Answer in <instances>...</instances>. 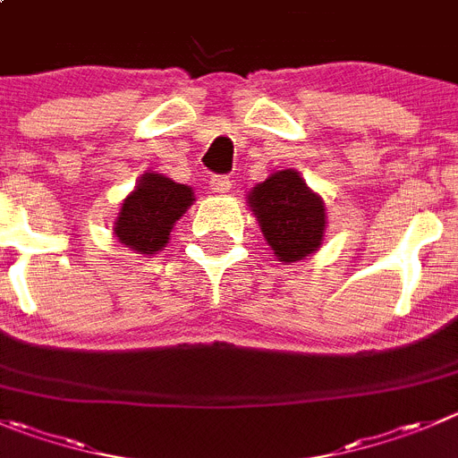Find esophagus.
Listing matches in <instances>:
<instances>
[{
    "label": "esophagus",
    "instance_id": "esophagus-1",
    "mask_svg": "<svg viewBox=\"0 0 458 458\" xmlns=\"http://www.w3.org/2000/svg\"><path fill=\"white\" fill-rule=\"evenodd\" d=\"M230 187H233V181L225 176H215L209 178V190L215 191V194H228Z\"/></svg>",
    "mask_w": 458,
    "mask_h": 458
}]
</instances>
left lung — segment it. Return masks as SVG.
Instances as JSON below:
<instances>
[{
  "label": "left lung",
  "mask_w": 458,
  "mask_h": 458,
  "mask_svg": "<svg viewBox=\"0 0 458 458\" xmlns=\"http://www.w3.org/2000/svg\"><path fill=\"white\" fill-rule=\"evenodd\" d=\"M246 203L277 262H301L320 249L327 225L326 200L307 185L301 171H273L246 194Z\"/></svg>",
  "instance_id": "obj_1"
}]
</instances>
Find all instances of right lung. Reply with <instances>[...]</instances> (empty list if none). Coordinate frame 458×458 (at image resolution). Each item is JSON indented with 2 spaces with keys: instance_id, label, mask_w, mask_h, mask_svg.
Segmentation results:
<instances>
[{
  "instance_id": "right-lung-1",
  "label": "right lung",
  "mask_w": 458,
  "mask_h": 458,
  "mask_svg": "<svg viewBox=\"0 0 458 458\" xmlns=\"http://www.w3.org/2000/svg\"><path fill=\"white\" fill-rule=\"evenodd\" d=\"M194 190L171 178L147 171L135 190L122 200L113 234L123 249L138 255H156L169 243L176 221L194 205Z\"/></svg>"
}]
</instances>
